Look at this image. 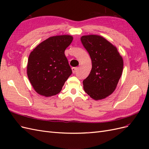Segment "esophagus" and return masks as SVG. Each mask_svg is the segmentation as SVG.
<instances>
[{
    "label": "esophagus",
    "mask_w": 149,
    "mask_h": 149,
    "mask_svg": "<svg viewBox=\"0 0 149 149\" xmlns=\"http://www.w3.org/2000/svg\"><path fill=\"white\" fill-rule=\"evenodd\" d=\"M78 70V68L77 67H73L72 68V71H73V73L74 74L76 71Z\"/></svg>",
    "instance_id": "esophagus-1"
}]
</instances>
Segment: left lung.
Returning <instances> with one entry per match:
<instances>
[{
	"label": "left lung",
	"instance_id": "obj_1",
	"mask_svg": "<svg viewBox=\"0 0 149 149\" xmlns=\"http://www.w3.org/2000/svg\"><path fill=\"white\" fill-rule=\"evenodd\" d=\"M81 40L92 62L91 72L83 82L84 90L93 100H102L115 91L123 73V57L117 48L101 36L83 35Z\"/></svg>",
	"mask_w": 149,
	"mask_h": 149
}]
</instances>
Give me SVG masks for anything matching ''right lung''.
<instances>
[{"label": "right lung", "mask_w": 149, "mask_h": 149, "mask_svg": "<svg viewBox=\"0 0 149 149\" xmlns=\"http://www.w3.org/2000/svg\"><path fill=\"white\" fill-rule=\"evenodd\" d=\"M71 35L49 37L30 54L26 73L35 91L45 97L59 93L72 71L65 55L73 41Z\"/></svg>", "instance_id": "obj_1"}]
</instances>
